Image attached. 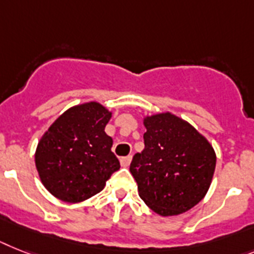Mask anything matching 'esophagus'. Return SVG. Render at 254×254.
Segmentation results:
<instances>
[{
    "label": "esophagus",
    "mask_w": 254,
    "mask_h": 254,
    "mask_svg": "<svg viewBox=\"0 0 254 254\" xmlns=\"http://www.w3.org/2000/svg\"><path fill=\"white\" fill-rule=\"evenodd\" d=\"M131 161H132V157L131 156L122 157V158H121V165H122L123 167H128L129 163H131Z\"/></svg>",
    "instance_id": "esophagus-1"
}]
</instances>
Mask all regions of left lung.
Masks as SVG:
<instances>
[{"mask_svg":"<svg viewBox=\"0 0 254 254\" xmlns=\"http://www.w3.org/2000/svg\"><path fill=\"white\" fill-rule=\"evenodd\" d=\"M142 125L145 148L129 166L140 198L161 217L186 213L210 188L214 148L190 123L170 112L144 115Z\"/></svg>","mask_w":254,"mask_h":254,"instance_id":"left-lung-1","label":"left lung"}]
</instances>
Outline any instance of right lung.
I'll return each mask as SVG.
<instances>
[{
	"label": "right lung",
	"instance_id": "right-lung-1",
	"mask_svg": "<svg viewBox=\"0 0 254 254\" xmlns=\"http://www.w3.org/2000/svg\"><path fill=\"white\" fill-rule=\"evenodd\" d=\"M113 112L97 101L75 105L44 132L35 152L41 183L54 197L68 204L91 198L119 170L113 139L105 127Z\"/></svg>",
	"mask_w": 254,
	"mask_h": 254
}]
</instances>
